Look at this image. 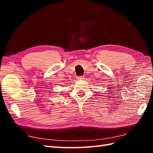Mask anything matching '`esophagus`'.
I'll list each match as a JSON object with an SVG mask.
<instances>
[{"instance_id":"obj_1","label":"esophagus","mask_w":153,"mask_h":153,"mask_svg":"<svg viewBox=\"0 0 153 153\" xmlns=\"http://www.w3.org/2000/svg\"><path fill=\"white\" fill-rule=\"evenodd\" d=\"M77 79H79V80L83 79H84V76H79V77H77Z\"/></svg>"}]
</instances>
